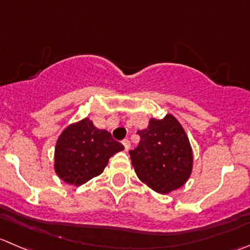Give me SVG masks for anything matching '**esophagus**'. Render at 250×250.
Listing matches in <instances>:
<instances>
[{
    "label": "esophagus",
    "mask_w": 250,
    "mask_h": 250,
    "mask_svg": "<svg viewBox=\"0 0 250 250\" xmlns=\"http://www.w3.org/2000/svg\"><path fill=\"white\" fill-rule=\"evenodd\" d=\"M123 145H125V151H128V150H129V147H130V143H129V140L128 139H125L123 140Z\"/></svg>",
    "instance_id": "34e87169"
}]
</instances>
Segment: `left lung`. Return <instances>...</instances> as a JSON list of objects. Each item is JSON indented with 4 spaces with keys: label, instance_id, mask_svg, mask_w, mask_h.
Returning <instances> with one entry per match:
<instances>
[{
    "label": "left lung",
    "instance_id": "8db88e82",
    "mask_svg": "<svg viewBox=\"0 0 250 250\" xmlns=\"http://www.w3.org/2000/svg\"><path fill=\"white\" fill-rule=\"evenodd\" d=\"M137 133L140 142L129 155L140 181L161 194L183 186L192 172L193 152L178 121L172 115L151 118L146 129Z\"/></svg>",
    "mask_w": 250,
    "mask_h": 250
}]
</instances>
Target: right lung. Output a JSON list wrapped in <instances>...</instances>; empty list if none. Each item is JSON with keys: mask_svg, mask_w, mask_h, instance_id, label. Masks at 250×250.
Returning a JSON list of instances; mask_svg holds the SVG:
<instances>
[{"mask_svg": "<svg viewBox=\"0 0 250 250\" xmlns=\"http://www.w3.org/2000/svg\"><path fill=\"white\" fill-rule=\"evenodd\" d=\"M125 149L107 130L98 129L84 118L68 125L55 149V169L66 183L82 186L103 173L108 159Z\"/></svg>", "mask_w": 250, "mask_h": 250, "instance_id": "right-lung-1", "label": "right lung"}]
</instances>
